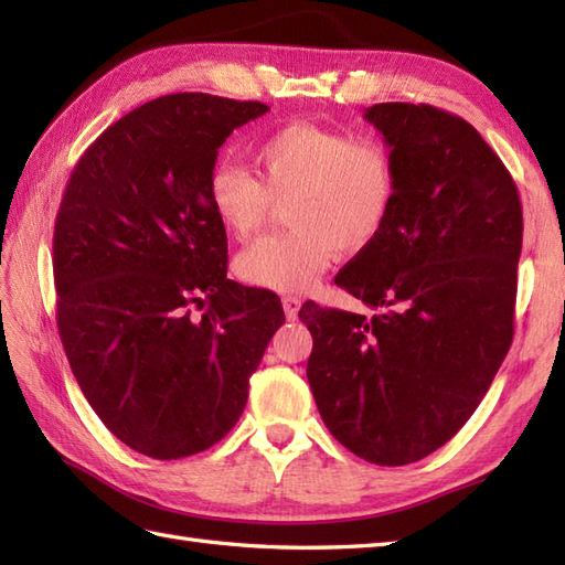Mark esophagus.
<instances>
[{"label":"esophagus","mask_w":565,"mask_h":565,"mask_svg":"<svg viewBox=\"0 0 565 565\" xmlns=\"http://www.w3.org/2000/svg\"><path fill=\"white\" fill-rule=\"evenodd\" d=\"M281 306H284V313L289 320H296L298 318V310H301V298L296 296H284L281 298Z\"/></svg>","instance_id":"obj_1"}]
</instances>
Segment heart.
<instances>
[{"instance_id": "obj_1", "label": "heart", "mask_w": 565, "mask_h": 565, "mask_svg": "<svg viewBox=\"0 0 565 565\" xmlns=\"http://www.w3.org/2000/svg\"><path fill=\"white\" fill-rule=\"evenodd\" d=\"M255 170L215 162L206 196L215 218L237 239L267 218L271 201L291 227L259 237L235 259L239 279L259 289L303 291L328 269L332 252L369 247L386 227L398 174L386 142L350 130L291 124L255 148Z\"/></svg>"}]
</instances>
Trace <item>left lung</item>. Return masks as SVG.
Wrapping results in <instances>:
<instances>
[{"label":"left lung","instance_id":"obj_1","mask_svg":"<svg viewBox=\"0 0 565 565\" xmlns=\"http://www.w3.org/2000/svg\"><path fill=\"white\" fill-rule=\"evenodd\" d=\"M398 191L391 218L334 276L374 318L303 303L308 383L342 447L379 466L425 459L483 401L514 332L522 203L512 174L463 118L374 104Z\"/></svg>","mask_w":565,"mask_h":565}]
</instances>
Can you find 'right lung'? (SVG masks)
Segmentation results:
<instances>
[{"label": "right lung", "mask_w": 565, "mask_h": 565, "mask_svg": "<svg viewBox=\"0 0 565 565\" xmlns=\"http://www.w3.org/2000/svg\"><path fill=\"white\" fill-rule=\"evenodd\" d=\"M262 102L201 92L152 99L84 150L53 233L57 332L102 423L172 461L221 441L245 411L284 310L227 279L206 196L218 148Z\"/></svg>", "instance_id": "right-lung-1"}]
</instances>
